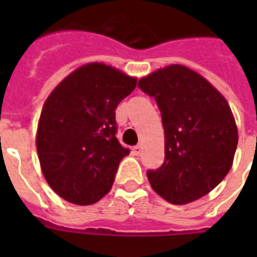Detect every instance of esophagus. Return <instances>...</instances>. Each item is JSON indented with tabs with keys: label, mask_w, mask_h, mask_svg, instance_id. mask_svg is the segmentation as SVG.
<instances>
[{
	"label": "esophagus",
	"mask_w": 257,
	"mask_h": 257,
	"mask_svg": "<svg viewBox=\"0 0 257 257\" xmlns=\"http://www.w3.org/2000/svg\"><path fill=\"white\" fill-rule=\"evenodd\" d=\"M132 152H133V155L139 156V155H140V152H141V145H136V147H133Z\"/></svg>",
	"instance_id": "34e87169"
}]
</instances>
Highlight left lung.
<instances>
[{
    "label": "left lung",
    "instance_id": "1",
    "mask_svg": "<svg viewBox=\"0 0 257 257\" xmlns=\"http://www.w3.org/2000/svg\"><path fill=\"white\" fill-rule=\"evenodd\" d=\"M139 88L155 97L164 126V163L147 172L153 189L172 204L209 193L229 172L237 147L227 100L183 65L153 72L141 78Z\"/></svg>",
    "mask_w": 257,
    "mask_h": 257
}]
</instances>
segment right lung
<instances>
[{
	"label": "right lung",
	"mask_w": 257,
	"mask_h": 257,
	"mask_svg": "<svg viewBox=\"0 0 257 257\" xmlns=\"http://www.w3.org/2000/svg\"><path fill=\"white\" fill-rule=\"evenodd\" d=\"M136 78L93 62L62 80L42 106L37 153L42 173L58 196L77 205L102 199L120 161L129 155L116 139V108Z\"/></svg>",
	"instance_id": "right-lung-1"
}]
</instances>
